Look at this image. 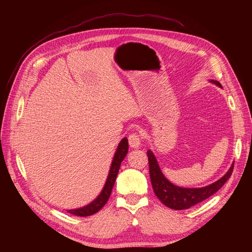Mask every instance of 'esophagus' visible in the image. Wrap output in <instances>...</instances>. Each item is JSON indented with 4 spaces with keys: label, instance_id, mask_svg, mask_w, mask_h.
<instances>
[{
    "label": "esophagus",
    "instance_id": "1",
    "mask_svg": "<svg viewBox=\"0 0 252 252\" xmlns=\"http://www.w3.org/2000/svg\"><path fill=\"white\" fill-rule=\"evenodd\" d=\"M141 136L136 133H131L128 136V143L132 148H139L141 146Z\"/></svg>",
    "mask_w": 252,
    "mask_h": 252
}]
</instances>
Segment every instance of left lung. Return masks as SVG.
Wrapping results in <instances>:
<instances>
[{
  "mask_svg": "<svg viewBox=\"0 0 252 252\" xmlns=\"http://www.w3.org/2000/svg\"><path fill=\"white\" fill-rule=\"evenodd\" d=\"M209 82L223 88L218 81L210 80ZM147 157L149 163L150 180L156 195L165 206L174 210L188 209L192 207V206L203 202L204 200L208 199L212 194H215L225 184L227 180L230 178L234 164L232 163L229 170L225 173V175H223L220 180L212 183L210 185L200 188H184L172 184L170 181L165 178L161 168H159L154 152L151 150H147Z\"/></svg>",
  "mask_w": 252,
  "mask_h": 252,
  "instance_id": "obj_1",
  "label": "left lung"
}]
</instances>
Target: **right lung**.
Instances as JSON below:
<instances>
[{
  "label": "right lung",
  "mask_w": 252,
  "mask_h": 252,
  "mask_svg": "<svg viewBox=\"0 0 252 252\" xmlns=\"http://www.w3.org/2000/svg\"><path fill=\"white\" fill-rule=\"evenodd\" d=\"M127 154H128V140L127 138H124L122 139V141L118 145L116 154H114L113 159L111 162L107 180H106V183L100 194H98L93 202L89 203L86 206H84V207L77 208V209H67V212H69L71 215L78 216V217H89V216L94 215V213H96L97 211H100L109 199L113 185H114V182H116L117 175L119 173L121 163L123 162V159L125 158Z\"/></svg>",
  "instance_id": "obj_1"
}]
</instances>
